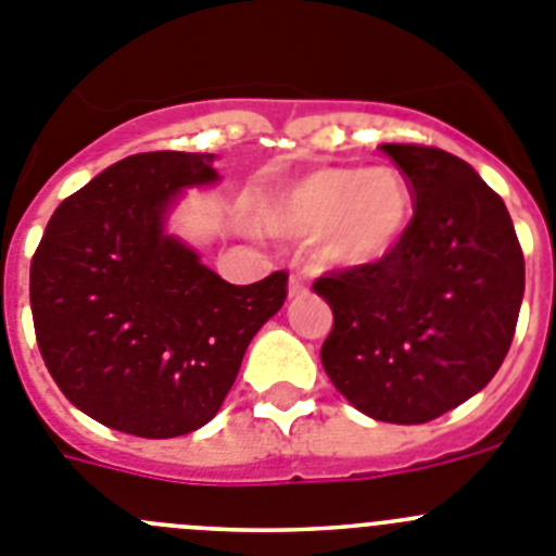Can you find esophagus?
Here are the masks:
<instances>
[{
    "label": "esophagus",
    "mask_w": 556,
    "mask_h": 556,
    "mask_svg": "<svg viewBox=\"0 0 556 556\" xmlns=\"http://www.w3.org/2000/svg\"><path fill=\"white\" fill-rule=\"evenodd\" d=\"M304 293H307V282H304L302 274H293L288 282V296L296 299V296H304Z\"/></svg>",
    "instance_id": "1"
}]
</instances>
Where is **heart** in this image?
Listing matches in <instances>:
<instances>
[{
    "mask_svg": "<svg viewBox=\"0 0 556 556\" xmlns=\"http://www.w3.org/2000/svg\"><path fill=\"white\" fill-rule=\"evenodd\" d=\"M268 235L315 241L332 266H374L413 224V188L396 168L324 166L268 188L254 207Z\"/></svg>",
    "mask_w": 556,
    "mask_h": 556,
    "instance_id": "b5f03b06",
    "label": "heart"
}]
</instances>
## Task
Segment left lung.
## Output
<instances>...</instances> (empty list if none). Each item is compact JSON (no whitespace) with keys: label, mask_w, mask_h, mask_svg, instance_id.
<instances>
[{"label":"left lung","mask_w":556,"mask_h":556,"mask_svg":"<svg viewBox=\"0 0 556 556\" xmlns=\"http://www.w3.org/2000/svg\"><path fill=\"white\" fill-rule=\"evenodd\" d=\"M413 188V224L382 263L318 277L332 307L321 363L377 421L427 424L496 377L523 299V252L502 197L465 160L382 143Z\"/></svg>","instance_id":"1"}]
</instances>
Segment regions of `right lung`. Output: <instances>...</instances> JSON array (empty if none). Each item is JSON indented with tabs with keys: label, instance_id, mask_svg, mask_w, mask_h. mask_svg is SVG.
I'll return each mask as SVG.
<instances>
[{
	"label": "right lung",
	"instance_id": "right-lung-1",
	"mask_svg": "<svg viewBox=\"0 0 556 556\" xmlns=\"http://www.w3.org/2000/svg\"><path fill=\"white\" fill-rule=\"evenodd\" d=\"M213 154H129L60 202L29 266L38 349L63 396L135 438H177L218 413L288 271L229 285L163 232Z\"/></svg>",
	"mask_w": 556,
	"mask_h": 556
}]
</instances>
